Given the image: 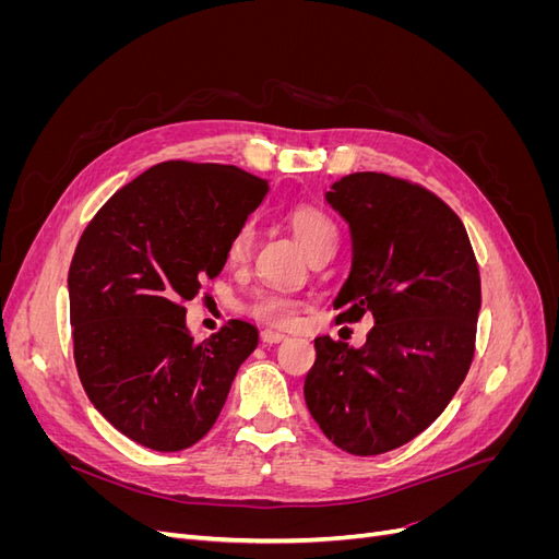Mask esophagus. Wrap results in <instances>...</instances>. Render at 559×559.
<instances>
[{
  "label": "esophagus",
  "instance_id": "obj_1",
  "mask_svg": "<svg viewBox=\"0 0 559 559\" xmlns=\"http://www.w3.org/2000/svg\"><path fill=\"white\" fill-rule=\"evenodd\" d=\"M261 341L265 345H277V343L286 341V335L280 333V331H273V329H265V331H261Z\"/></svg>",
  "mask_w": 559,
  "mask_h": 559
}]
</instances>
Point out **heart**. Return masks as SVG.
Masks as SVG:
<instances>
[{
  "instance_id": "heart-1",
  "label": "heart",
  "mask_w": 559,
  "mask_h": 559,
  "mask_svg": "<svg viewBox=\"0 0 559 559\" xmlns=\"http://www.w3.org/2000/svg\"><path fill=\"white\" fill-rule=\"evenodd\" d=\"M289 226L298 238V242L302 245V249L308 251V257L321 247L335 245L337 240V228L333 224V218L324 210L312 207V205L294 207L289 212ZM251 240H253V226L251 222H245L230 238L228 259L233 263L242 261L251 249ZM300 308H302L300 298L280 289H257L245 302V310L253 319H259L263 324L275 326V329L294 326Z\"/></svg>"
}]
</instances>
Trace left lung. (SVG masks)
Segmentation results:
<instances>
[{
  "mask_svg": "<svg viewBox=\"0 0 559 559\" xmlns=\"http://www.w3.org/2000/svg\"><path fill=\"white\" fill-rule=\"evenodd\" d=\"M352 233L337 321L373 314L366 345L321 335L306 403L329 441L382 454L445 411L476 352L480 273L462 218L415 181L354 173L326 193Z\"/></svg>",
  "mask_w": 559,
  "mask_h": 559,
  "instance_id": "8db88e82",
  "label": "left lung"
}]
</instances>
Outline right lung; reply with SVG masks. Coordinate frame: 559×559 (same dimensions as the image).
<instances>
[{
    "mask_svg": "<svg viewBox=\"0 0 559 559\" xmlns=\"http://www.w3.org/2000/svg\"><path fill=\"white\" fill-rule=\"evenodd\" d=\"M265 193V179L235 165L165 160L83 230L67 277L74 361L91 403L130 441L158 452L198 443L257 349L242 319L195 343L183 302L222 273Z\"/></svg>",
    "mask_w": 559,
    "mask_h": 559,
    "instance_id": "obj_1",
    "label": "right lung"
}]
</instances>
